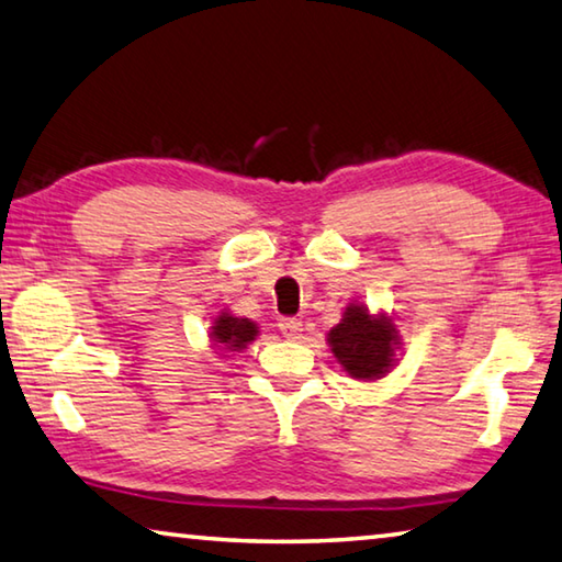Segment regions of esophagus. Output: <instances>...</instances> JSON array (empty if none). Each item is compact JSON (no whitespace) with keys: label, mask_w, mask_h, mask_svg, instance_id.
I'll return each mask as SVG.
<instances>
[{"label":"esophagus","mask_w":562,"mask_h":562,"mask_svg":"<svg viewBox=\"0 0 562 562\" xmlns=\"http://www.w3.org/2000/svg\"><path fill=\"white\" fill-rule=\"evenodd\" d=\"M280 331L288 339H297L302 335V322L294 319V317H288V319H280Z\"/></svg>","instance_id":"1"}]
</instances>
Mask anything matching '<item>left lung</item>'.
Masks as SVG:
<instances>
[{"mask_svg":"<svg viewBox=\"0 0 562 562\" xmlns=\"http://www.w3.org/2000/svg\"><path fill=\"white\" fill-rule=\"evenodd\" d=\"M327 341L341 369L359 382H374L396 364L398 329L384 312L372 315L367 304L351 302L339 325L329 329Z\"/></svg>","mask_w":562,"mask_h":562,"instance_id":"obj_1","label":"left lung"}]
</instances>
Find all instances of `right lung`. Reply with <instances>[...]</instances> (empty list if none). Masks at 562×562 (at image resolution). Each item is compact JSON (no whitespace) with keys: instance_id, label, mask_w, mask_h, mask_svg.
Returning a JSON list of instances; mask_svg holds the SVG:
<instances>
[{"instance_id":"1","label":"right lung","mask_w":562,"mask_h":562,"mask_svg":"<svg viewBox=\"0 0 562 562\" xmlns=\"http://www.w3.org/2000/svg\"><path fill=\"white\" fill-rule=\"evenodd\" d=\"M258 337V325L231 312H221L211 327V341L221 351H240Z\"/></svg>"}]
</instances>
